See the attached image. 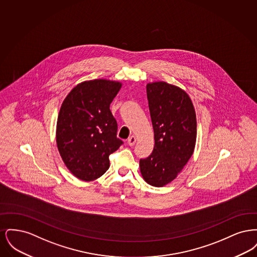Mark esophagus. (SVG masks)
Returning a JSON list of instances; mask_svg holds the SVG:
<instances>
[{
	"label": "esophagus",
	"instance_id": "esophagus-1",
	"mask_svg": "<svg viewBox=\"0 0 257 257\" xmlns=\"http://www.w3.org/2000/svg\"><path fill=\"white\" fill-rule=\"evenodd\" d=\"M128 145L130 146V147H134L135 144L137 143V138L135 137V136H131L129 139H128Z\"/></svg>",
	"mask_w": 257,
	"mask_h": 257
}]
</instances>
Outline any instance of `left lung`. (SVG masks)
Masks as SVG:
<instances>
[{
    "instance_id": "obj_1",
    "label": "left lung",
    "mask_w": 257,
    "mask_h": 257,
    "mask_svg": "<svg viewBox=\"0 0 257 257\" xmlns=\"http://www.w3.org/2000/svg\"><path fill=\"white\" fill-rule=\"evenodd\" d=\"M147 93L155 145L147 159L140 160V171L147 184L163 187L177 177L195 151L196 110L179 86L152 82Z\"/></svg>"
}]
</instances>
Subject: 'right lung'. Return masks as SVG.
I'll list each match as a JSON object with an SVG mask.
<instances>
[{
	"instance_id": "right-lung-1",
	"label": "right lung",
	"mask_w": 257,
	"mask_h": 257,
	"mask_svg": "<svg viewBox=\"0 0 257 257\" xmlns=\"http://www.w3.org/2000/svg\"><path fill=\"white\" fill-rule=\"evenodd\" d=\"M122 86L95 79L74 86L61 104L56 142L65 167L80 180L92 181L110 167L109 156L122 145L110 105Z\"/></svg>"
}]
</instances>
